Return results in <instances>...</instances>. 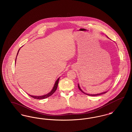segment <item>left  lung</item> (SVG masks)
Listing matches in <instances>:
<instances>
[{
	"instance_id": "obj_1",
	"label": "left lung",
	"mask_w": 132,
	"mask_h": 132,
	"mask_svg": "<svg viewBox=\"0 0 132 132\" xmlns=\"http://www.w3.org/2000/svg\"><path fill=\"white\" fill-rule=\"evenodd\" d=\"M78 88H79V89L82 92V93H83L84 94H87V95H89V96H96V95H101V94H105L106 93H107V92H104V93H101V94H86V93H85L84 92H82V89H81V88H80V87H79V84H78Z\"/></svg>"
}]
</instances>
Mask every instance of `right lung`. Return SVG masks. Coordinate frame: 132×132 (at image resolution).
<instances>
[{"label": "right lung", "mask_w": 132, "mask_h": 132, "mask_svg": "<svg viewBox=\"0 0 132 132\" xmlns=\"http://www.w3.org/2000/svg\"><path fill=\"white\" fill-rule=\"evenodd\" d=\"M19 50H20V49H19V50H18V52H19ZM18 53H17V54H18ZM59 78H59L56 81L55 84H54V87L52 88V90L50 92V93H48V94H47L44 95L38 96H33V95H30V96L32 97V98H35V99H37V100H43V99L46 98H47V97H48L49 96H50L51 95H52V94H53L55 93V92L56 91L57 88V87H58V82H59Z\"/></svg>", "instance_id": "add662e5"}]
</instances>
